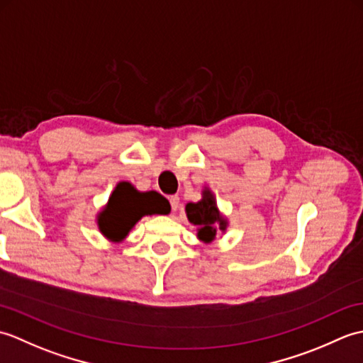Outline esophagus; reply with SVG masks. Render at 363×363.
<instances>
[{
  "label": "esophagus",
  "mask_w": 363,
  "mask_h": 363,
  "mask_svg": "<svg viewBox=\"0 0 363 363\" xmlns=\"http://www.w3.org/2000/svg\"><path fill=\"white\" fill-rule=\"evenodd\" d=\"M169 204H172V211H177V207H179V196H172L169 198Z\"/></svg>",
  "instance_id": "obj_1"
}]
</instances>
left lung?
<instances>
[{
  "label": "left lung",
  "mask_w": 363,
  "mask_h": 363,
  "mask_svg": "<svg viewBox=\"0 0 363 363\" xmlns=\"http://www.w3.org/2000/svg\"><path fill=\"white\" fill-rule=\"evenodd\" d=\"M186 215L191 225L196 226V237L206 245L212 243L218 234H225L229 226L228 217L220 211L213 191L204 187L201 199L186 204Z\"/></svg>",
  "instance_id": "obj_1"
}]
</instances>
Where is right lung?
Segmentation results:
<instances>
[{"label": "right lung", "mask_w": 363, "mask_h": 363, "mask_svg": "<svg viewBox=\"0 0 363 363\" xmlns=\"http://www.w3.org/2000/svg\"><path fill=\"white\" fill-rule=\"evenodd\" d=\"M169 206L157 191H138L128 181L118 182L96 213V225L107 240L121 243L145 215H167Z\"/></svg>", "instance_id": "obj_1"}]
</instances>
